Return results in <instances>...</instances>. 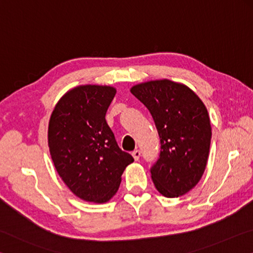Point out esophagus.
<instances>
[{
    "label": "esophagus",
    "mask_w": 253,
    "mask_h": 253,
    "mask_svg": "<svg viewBox=\"0 0 253 253\" xmlns=\"http://www.w3.org/2000/svg\"><path fill=\"white\" fill-rule=\"evenodd\" d=\"M140 156H141V151H140V150H138V149L134 150V151L132 152V157L134 158V160H135V161H138V160H139V159H140Z\"/></svg>",
    "instance_id": "1"
}]
</instances>
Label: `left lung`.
<instances>
[{
  "label": "left lung",
  "instance_id": "obj_1",
  "mask_svg": "<svg viewBox=\"0 0 253 253\" xmlns=\"http://www.w3.org/2000/svg\"><path fill=\"white\" fill-rule=\"evenodd\" d=\"M131 93L147 106L161 142L151 178L162 196L178 198L200 181L211 143L206 105L187 85L156 80L132 86Z\"/></svg>",
  "mask_w": 253,
  "mask_h": 253
}]
</instances>
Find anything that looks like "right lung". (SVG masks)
Listing matches in <instances>:
<instances>
[{"instance_id":"obj_1","label":"right lung","mask_w":253,"mask_h":253,"mask_svg":"<svg viewBox=\"0 0 253 253\" xmlns=\"http://www.w3.org/2000/svg\"><path fill=\"white\" fill-rule=\"evenodd\" d=\"M117 90L80 85L61 97L51 114L47 140L57 173L75 196L87 202H108L134 161L119 148L105 114Z\"/></svg>"}]
</instances>
